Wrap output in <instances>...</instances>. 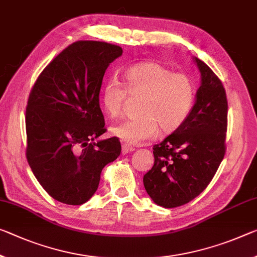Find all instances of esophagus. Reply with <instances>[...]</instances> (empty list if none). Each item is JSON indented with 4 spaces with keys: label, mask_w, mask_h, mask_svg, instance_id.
<instances>
[{
    "label": "esophagus",
    "mask_w": 257,
    "mask_h": 257,
    "mask_svg": "<svg viewBox=\"0 0 257 257\" xmlns=\"http://www.w3.org/2000/svg\"><path fill=\"white\" fill-rule=\"evenodd\" d=\"M135 151V148L129 144H122V154H127L129 152H133Z\"/></svg>",
    "instance_id": "1"
}]
</instances>
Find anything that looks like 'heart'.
Here are the masks:
<instances>
[{"mask_svg":"<svg viewBox=\"0 0 257 257\" xmlns=\"http://www.w3.org/2000/svg\"><path fill=\"white\" fill-rule=\"evenodd\" d=\"M127 93L141 98L135 120H125L111 127V133L129 145H138L158 135L159 128L172 134L181 128L192 111L195 85L182 72H172L158 63H142L130 67L123 84L108 80L100 91V101L109 117L121 115Z\"/></svg>","mask_w":257,"mask_h":257,"instance_id":"1","label":"heart"}]
</instances>
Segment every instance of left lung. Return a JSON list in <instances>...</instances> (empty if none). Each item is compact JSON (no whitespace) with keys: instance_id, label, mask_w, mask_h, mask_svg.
<instances>
[{"instance_id":"8db88e82","label":"left lung","mask_w":257,"mask_h":257,"mask_svg":"<svg viewBox=\"0 0 257 257\" xmlns=\"http://www.w3.org/2000/svg\"><path fill=\"white\" fill-rule=\"evenodd\" d=\"M194 60L201 73L194 106L181 128L153 146L154 165L143 178L146 192L165 208L198 197L213 180L226 151L225 89L202 60Z\"/></svg>"}]
</instances>
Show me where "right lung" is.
Returning <instances> with one entry per match:
<instances>
[{"label":"right lung","instance_id":"right-lung-1","mask_svg":"<svg viewBox=\"0 0 257 257\" xmlns=\"http://www.w3.org/2000/svg\"><path fill=\"white\" fill-rule=\"evenodd\" d=\"M122 55L115 44L76 41L47 65L26 106V158L49 195L79 206L96 192L100 173L121 153L106 132L99 92L108 65Z\"/></svg>","mask_w":257,"mask_h":257}]
</instances>
